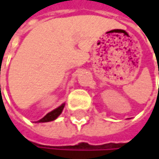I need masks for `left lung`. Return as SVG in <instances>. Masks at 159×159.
I'll list each match as a JSON object with an SVG mask.
<instances>
[{"instance_id":"8db88e82","label":"left lung","mask_w":159,"mask_h":159,"mask_svg":"<svg viewBox=\"0 0 159 159\" xmlns=\"http://www.w3.org/2000/svg\"><path fill=\"white\" fill-rule=\"evenodd\" d=\"M156 57H157V56H156Z\"/></svg>"}]
</instances>
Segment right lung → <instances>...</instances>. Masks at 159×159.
Listing matches in <instances>:
<instances>
[{
    "instance_id": "1",
    "label": "right lung",
    "mask_w": 159,
    "mask_h": 159,
    "mask_svg": "<svg viewBox=\"0 0 159 159\" xmlns=\"http://www.w3.org/2000/svg\"><path fill=\"white\" fill-rule=\"evenodd\" d=\"M64 106H65V103H62L61 106H59L58 108H56L55 110H53L52 111L48 112L46 116H44L41 120H38L36 122H48V121H52V120H56L61 115V113L62 112Z\"/></svg>"
}]
</instances>
